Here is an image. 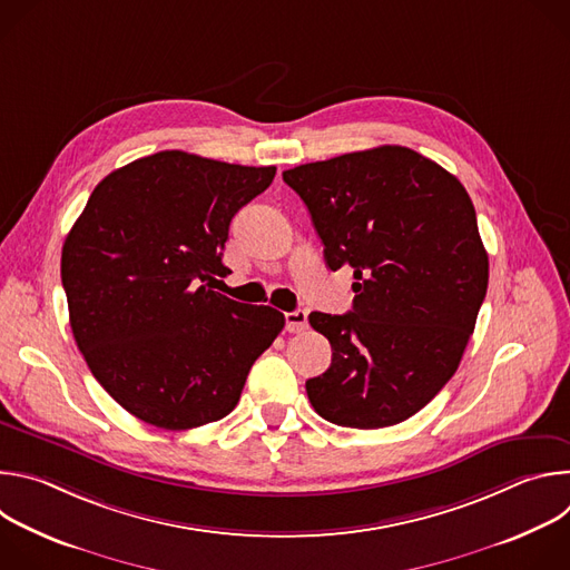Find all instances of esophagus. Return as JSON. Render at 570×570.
I'll list each match as a JSON object with an SVG mask.
<instances>
[{"mask_svg": "<svg viewBox=\"0 0 570 570\" xmlns=\"http://www.w3.org/2000/svg\"><path fill=\"white\" fill-rule=\"evenodd\" d=\"M286 320V332L288 334H299L308 327V317H306V311H291L284 315Z\"/></svg>", "mask_w": 570, "mask_h": 570, "instance_id": "1", "label": "esophagus"}]
</instances>
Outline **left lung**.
I'll use <instances>...</instances> for the list:
<instances>
[{"label": "left lung", "mask_w": 570, "mask_h": 570, "mask_svg": "<svg viewBox=\"0 0 570 570\" xmlns=\"http://www.w3.org/2000/svg\"><path fill=\"white\" fill-rule=\"evenodd\" d=\"M324 262L354 268V308L313 311L330 370L306 381L320 417L383 429L413 417L455 374L490 279L475 209L455 176L405 146H379L284 171Z\"/></svg>", "instance_id": "obj_1"}]
</instances>
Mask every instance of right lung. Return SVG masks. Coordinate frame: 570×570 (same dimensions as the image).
Wrapping results in <instances>:
<instances>
[{"label":"right lung","mask_w":570,"mask_h":570,"mask_svg":"<svg viewBox=\"0 0 570 570\" xmlns=\"http://www.w3.org/2000/svg\"><path fill=\"white\" fill-rule=\"evenodd\" d=\"M275 167L159 150L106 176L69 229L60 275L73 341L137 420L187 431L234 411L284 313L212 291L234 214Z\"/></svg>","instance_id":"obj_1"}]
</instances>
